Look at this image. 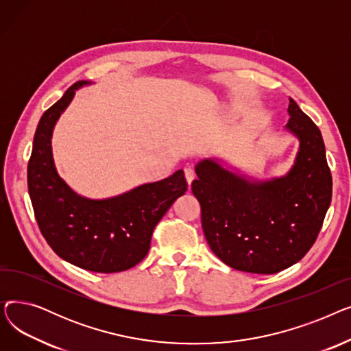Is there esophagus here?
Returning <instances> with one entry per match:
<instances>
[{
    "label": "esophagus",
    "mask_w": 351,
    "mask_h": 351,
    "mask_svg": "<svg viewBox=\"0 0 351 351\" xmlns=\"http://www.w3.org/2000/svg\"><path fill=\"white\" fill-rule=\"evenodd\" d=\"M185 178H186V180H188V185L191 186V183H192V180L195 179V172H193V169L192 168H185Z\"/></svg>",
    "instance_id": "esophagus-1"
}]
</instances>
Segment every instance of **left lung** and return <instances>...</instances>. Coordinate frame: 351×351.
Returning <instances> with one entry per match:
<instances>
[{
    "mask_svg": "<svg viewBox=\"0 0 351 351\" xmlns=\"http://www.w3.org/2000/svg\"><path fill=\"white\" fill-rule=\"evenodd\" d=\"M286 131L299 139L290 171L259 180L219 159L196 163L192 193L212 252L228 266L271 274L290 267L316 242L331 202V173L320 129L289 98Z\"/></svg>",
    "mask_w": 351,
    "mask_h": 351,
    "instance_id": "left-lung-1",
    "label": "left lung"
}]
</instances>
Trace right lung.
Wrapping results in <instances>:
<instances>
[{
	"label": "right lung",
	"instance_id": "1",
	"mask_svg": "<svg viewBox=\"0 0 351 351\" xmlns=\"http://www.w3.org/2000/svg\"><path fill=\"white\" fill-rule=\"evenodd\" d=\"M89 84H73L41 117L28 162V193L40 230L61 259L89 271L117 273L134 267L147 254L155 226L185 195L188 183L179 169L106 199L81 196L68 185L55 168L52 132L75 90Z\"/></svg>",
	"mask_w": 351,
	"mask_h": 351
}]
</instances>
